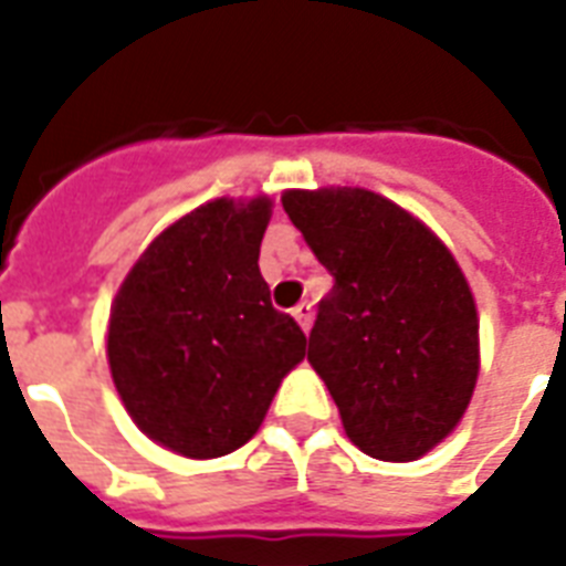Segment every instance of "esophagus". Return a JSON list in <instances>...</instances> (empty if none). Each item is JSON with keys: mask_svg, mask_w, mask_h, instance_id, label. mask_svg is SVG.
I'll return each instance as SVG.
<instances>
[{"mask_svg": "<svg viewBox=\"0 0 566 566\" xmlns=\"http://www.w3.org/2000/svg\"><path fill=\"white\" fill-rule=\"evenodd\" d=\"M293 317H296V323L302 326V332H308L311 317H314V311H311V302H300V305L293 308Z\"/></svg>", "mask_w": 566, "mask_h": 566, "instance_id": "1", "label": "esophagus"}]
</instances>
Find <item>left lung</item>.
I'll return each instance as SVG.
<instances>
[{"instance_id": "8db88e82", "label": "left lung", "mask_w": 566, "mask_h": 566, "mask_svg": "<svg viewBox=\"0 0 566 566\" xmlns=\"http://www.w3.org/2000/svg\"><path fill=\"white\" fill-rule=\"evenodd\" d=\"M282 205L335 279L308 361L346 434L378 461H417L455 429L479 378V317L461 266L373 190H287Z\"/></svg>"}]
</instances>
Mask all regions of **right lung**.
Listing matches in <instances>:
<instances>
[{
    "label": "right lung",
    "instance_id": "add662e5",
    "mask_svg": "<svg viewBox=\"0 0 566 566\" xmlns=\"http://www.w3.org/2000/svg\"><path fill=\"white\" fill-rule=\"evenodd\" d=\"M270 208L266 196L199 205L149 243L111 308L119 399L146 438L185 458L243 447L305 358L308 340L258 270Z\"/></svg>",
    "mask_w": 566,
    "mask_h": 566
}]
</instances>
